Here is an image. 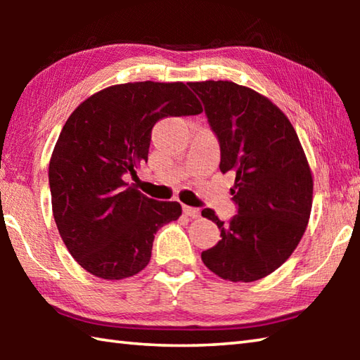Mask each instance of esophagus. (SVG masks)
<instances>
[{"label": "esophagus", "instance_id": "34e87169", "mask_svg": "<svg viewBox=\"0 0 360 360\" xmlns=\"http://www.w3.org/2000/svg\"><path fill=\"white\" fill-rule=\"evenodd\" d=\"M182 210H184V212L187 216H191V217H193V219H197V217H200V214H202V212H200V210L198 208H193V206H182Z\"/></svg>", "mask_w": 360, "mask_h": 360}]
</instances>
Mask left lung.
<instances>
[{
    "mask_svg": "<svg viewBox=\"0 0 360 360\" xmlns=\"http://www.w3.org/2000/svg\"><path fill=\"white\" fill-rule=\"evenodd\" d=\"M221 146L222 173L235 174L236 214L221 221L205 208L222 240L202 252L217 276L251 283L281 266L308 225L313 178L289 119L265 96L230 81L188 84Z\"/></svg>",
    "mask_w": 360,
    "mask_h": 360,
    "instance_id": "1",
    "label": "left lung"
}]
</instances>
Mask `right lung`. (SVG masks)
Listing matches in <instances>:
<instances>
[{
  "instance_id": "add662e5",
  "label": "right lung",
  "mask_w": 360,
  "mask_h": 360,
  "mask_svg": "<svg viewBox=\"0 0 360 360\" xmlns=\"http://www.w3.org/2000/svg\"><path fill=\"white\" fill-rule=\"evenodd\" d=\"M202 112L182 82H130L81 103L60 133L49 165L52 211L70 254L92 275L124 279L149 264L157 230L181 216L127 184L148 162L158 120Z\"/></svg>"
}]
</instances>
